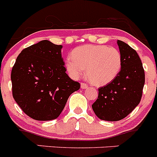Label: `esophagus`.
<instances>
[{
	"label": "esophagus",
	"mask_w": 157,
	"mask_h": 157,
	"mask_svg": "<svg viewBox=\"0 0 157 157\" xmlns=\"http://www.w3.org/2000/svg\"><path fill=\"white\" fill-rule=\"evenodd\" d=\"M81 88L82 89L88 88V85H87V84H86V83H84V82H82L81 83Z\"/></svg>",
	"instance_id": "obj_1"
}]
</instances>
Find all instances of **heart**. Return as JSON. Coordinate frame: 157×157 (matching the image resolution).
I'll return each instance as SVG.
<instances>
[{
    "label": "heart",
    "mask_w": 157,
    "mask_h": 157,
    "mask_svg": "<svg viewBox=\"0 0 157 157\" xmlns=\"http://www.w3.org/2000/svg\"><path fill=\"white\" fill-rule=\"evenodd\" d=\"M121 66V54L117 48L100 45L77 47L65 63L71 77L79 78L86 69L88 80L97 86L112 82L120 73Z\"/></svg>",
    "instance_id": "1"
}]
</instances>
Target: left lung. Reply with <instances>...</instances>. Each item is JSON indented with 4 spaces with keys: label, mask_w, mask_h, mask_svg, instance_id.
<instances>
[{
    "label": "left lung",
    "mask_w": 157,
    "mask_h": 157,
    "mask_svg": "<svg viewBox=\"0 0 157 157\" xmlns=\"http://www.w3.org/2000/svg\"><path fill=\"white\" fill-rule=\"evenodd\" d=\"M122 57L121 70L112 82L98 90L92 105L99 119L119 121L128 116L140 103L145 84V71L138 54L127 43L118 40Z\"/></svg>",
    "instance_id": "8db88e82"
}]
</instances>
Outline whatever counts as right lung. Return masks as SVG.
Listing matches in <instances>:
<instances>
[{
  "instance_id": "right-lung-1",
  "label": "right lung",
  "mask_w": 157,
  "mask_h": 157,
  "mask_svg": "<svg viewBox=\"0 0 157 157\" xmlns=\"http://www.w3.org/2000/svg\"><path fill=\"white\" fill-rule=\"evenodd\" d=\"M62 45L43 40L24 48L11 73L12 96L25 114L39 121L55 120L80 84L66 73Z\"/></svg>"
}]
</instances>
